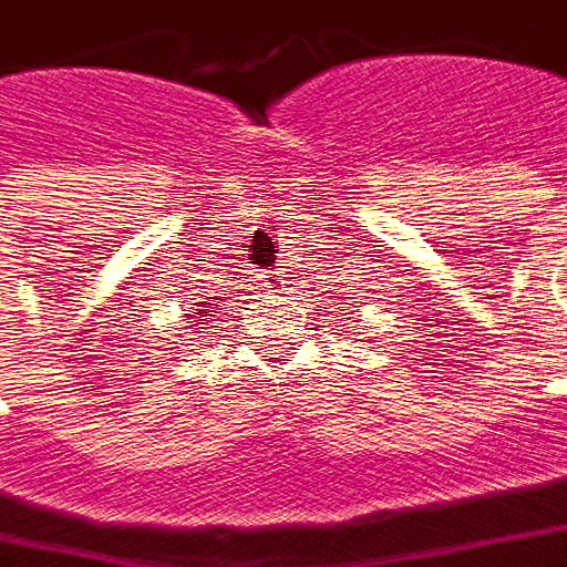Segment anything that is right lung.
<instances>
[{"instance_id": "right-lung-1", "label": "right lung", "mask_w": 567, "mask_h": 567, "mask_svg": "<svg viewBox=\"0 0 567 567\" xmlns=\"http://www.w3.org/2000/svg\"><path fill=\"white\" fill-rule=\"evenodd\" d=\"M214 313H220V299L217 296H205V301H196V308H193L189 317H196V323H202V320L208 323Z\"/></svg>"}]
</instances>
